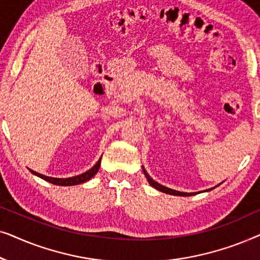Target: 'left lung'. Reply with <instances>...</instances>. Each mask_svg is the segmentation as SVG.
<instances>
[{"label":"left lung","mask_w":260,"mask_h":260,"mask_svg":"<svg viewBox=\"0 0 260 260\" xmlns=\"http://www.w3.org/2000/svg\"><path fill=\"white\" fill-rule=\"evenodd\" d=\"M143 173H144L145 177H147V180H148L149 184H150V186H152V187H154V188H156V189H157V190L162 191V193L170 194V195H179V197H191V195L199 194V191H198V193H183V191H179V190H174V189H170V188H168V187H165V186H162V184H159V183L156 182V181L152 180L151 177L149 176V174H148L147 172H145V169H144V168H143ZM212 189H213V188H211V189H207V191H208V190H212Z\"/></svg>","instance_id":"1"}]
</instances>
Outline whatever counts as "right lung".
Returning <instances> with one entry per match:
<instances>
[{
	"instance_id": "add662e5",
	"label": "right lung",
	"mask_w": 260,
	"mask_h": 260,
	"mask_svg": "<svg viewBox=\"0 0 260 260\" xmlns=\"http://www.w3.org/2000/svg\"><path fill=\"white\" fill-rule=\"evenodd\" d=\"M101 159L102 158H99V161L95 163V165L92 167L90 170H87V172L80 174V175L73 176V177H67V179H56V177H49V176L42 175V174L34 172V170H31V169H29V170H30V173L34 174V175L41 177V179L47 181V182L56 184V186H74V184L84 183L90 179H92V177H93L99 170V167H101Z\"/></svg>"
}]
</instances>
